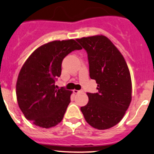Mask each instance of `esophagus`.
I'll return each instance as SVG.
<instances>
[{"label": "esophagus", "mask_w": 154, "mask_h": 154, "mask_svg": "<svg viewBox=\"0 0 154 154\" xmlns=\"http://www.w3.org/2000/svg\"><path fill=\"white\" fill-rule=\"evenodd\" d=\"M74 94H79V93H81L82 92V90H76V89H74V90L73 91Z\"/></svg>", "instance_id": "1"}]
</instances>
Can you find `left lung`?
<instances>
[{
    "label": "left lung",
    "instance_id": "left-lung-1",
    "mask_svg": "<svg viewBox=\"0 0 154 154\" xmlns=\"http://www.w3.org/2000/svg\"><path fill=\"white\" fill-rule=\"evenodd\" d=\"M77 42L87 51L90 77L98 93H87L88 102L80 108L86 122L99 130L109 129L122 120L131 101L132 85L127 63L118 48L103 35Z\"/></svg>",
    "mask_w": 154,
    "mask_h": 154
}]
</instances>
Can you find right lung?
<instances>
[{"label": "right lung", "mask_w": 154, "mask_h": 154, "mask_svg": "<svg viewBox=\"0 0 154 154\" xmlns=\"http://www.w3.org/2000/svg\"><path fill=\"white\" fill-rule=\"evenodd\" d=\"M82 47L74 39L55 40L36 49L20 71L17 100L26 119L49 129L63 120L72 91L56 89L55 80L61 74L63 59Z\"/></svg>", "instance_id": "1"}]
</instances>
